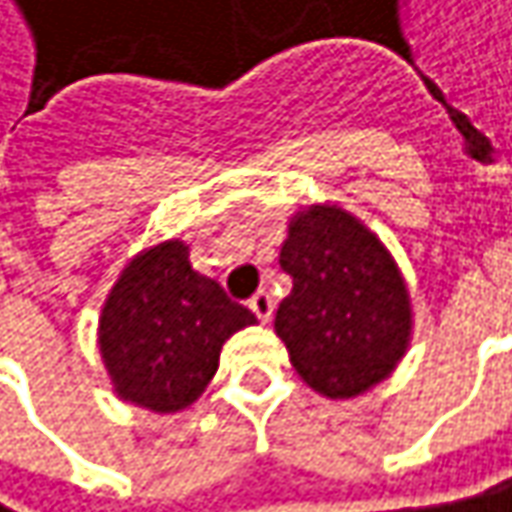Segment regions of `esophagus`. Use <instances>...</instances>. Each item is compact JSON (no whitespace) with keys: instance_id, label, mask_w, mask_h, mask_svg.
Masks as SVG:
<instances>
[{"instance_id":"1","label":"esophagus","mask_w":512,"mask_h":512,"mask_svg":"<svg viewBox=\"0 0 512 512\" xmlns=\"http://www.w3.org/2000/svg\"><path fill=\"white\" fill-rule=\"evenodd\" d=\"M249 310L255 313L257 321H269L272 318V310H275V304H272V298L266 295V292H257V295H252V301H249Z\"/></svg>"}]
</instances>
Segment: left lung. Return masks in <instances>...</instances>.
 <instances>
[{
    "label": "left lung",
    "instance_id": "obj_1",
    "mask_svg": "<svg viewBox=\"0 0 512 512\" xmlns=\"http://www.w3.org/2000/svg\"><path fill=\"white\" fill-rule=\"evenodd\" d=\"M281 269L292 281L275 313L295 371L324 397H356L394 368L411 330L397 263L359 220L313 208L289 223Z\"/></svg>",
    "mask_w": 512,
    "mask_h": 512
}]
</instances>
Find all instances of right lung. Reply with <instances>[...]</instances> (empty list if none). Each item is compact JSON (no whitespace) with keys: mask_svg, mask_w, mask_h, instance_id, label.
<instances>
[{"mask_svg":"<svg viewBox=\"0 0 512 512\" xmlns=\"http://www.w3.org/2000/svg\"><path fill=\"white\" fill-rule=\"evenodd\" d=\"M252 310L191 269L188 246L162 243L136 257L101 316V353L115 391L153 411L191 406Z\"/></svg>","mask_w":512,"mask_h":512,"instance_id":"obj_1","label":"right lung"}]
</instances>
